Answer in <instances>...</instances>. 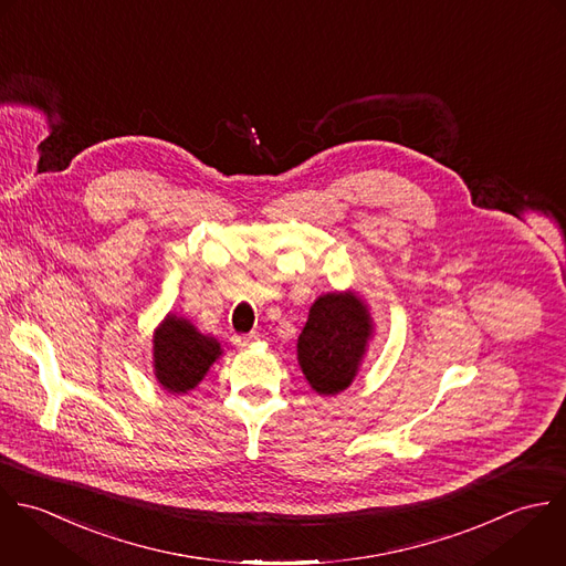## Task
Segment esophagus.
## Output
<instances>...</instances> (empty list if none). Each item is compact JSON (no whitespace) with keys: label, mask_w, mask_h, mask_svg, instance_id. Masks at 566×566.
Instances as JSON below:
<instances>
[{"label":"esophagus","mask_w":566,"mask_h":566,"mask_svg":"<svg viewBox=\"0 0 566 566\" xmlns=\"http://www.w3.org/2000/svg\"><path fill=\"white\" fill-rule=\"evenodd\" d=\"M260 339V335H255V333H249V335H235L233 337V344L238 346V348H247V346H251L253 342H258Z\"/></svg>","instance_id":"obj_1"}]
</instances>
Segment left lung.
Masks as SVG:
<instances>
[{"instance_id": "left-lung-1", "label": "left lung", "mask_w": 566, "mask_h": 566, "mask_svg": "<svg viewBox=\"0 0 566 566\" xmlns=\"http://www.w3.org/2000/svg\"><path fill=\"white\" fill-rule=\"evenodd\" d=\"M375 335L368 302L353 289L322 293L297 337V364L308 386L324 397L350 388Z\"/></svg>"}]
</instances>
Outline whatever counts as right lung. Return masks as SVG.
I'll use <instances>...</instances> for the list:
<instances>
[{
	"instance_id": "1",
	"label": "right lung",
	"mask_w": 566,
	"mask_h": 566,
	"mask_svg": "<svg viewBox=\"0 0 566 566\" xmlns=\"http://www.w3.org/2000/svg\"><path fill=\"white\" fill-rule=\"evenodd\" d=\"M222 353L224 350L216 337L202 335L187 317L176 313H167L154 328V377L169 395H187L193 390Z\"/></svg>"
}]
</instances>
